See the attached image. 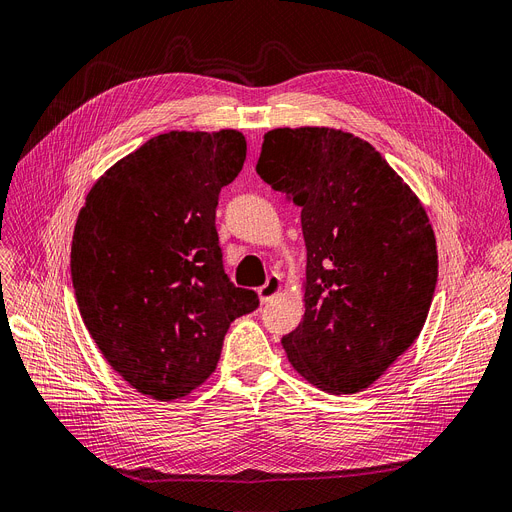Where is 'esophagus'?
<instances>
[{"label":"esophagus","mask_w":512,"mask_h":512,"mask_svg":"<svg viewBox=\"0 0 512 512\" xmlns=\"http://www.w3.org/2000/svg\"><path fill=\"white\" fill-rule=\"evenodd\" d=\"M281 290H283L281 277H279L277 273H273V275L267 277V283H264L262 288H258V296H260L262 302H269V300H273Z\"/></svg>","instance_id":"34e87169"}]
</instances>
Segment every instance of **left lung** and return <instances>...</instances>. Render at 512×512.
Returning a JSON list of instances; mask_svg holds the SVG:
<instances>
[{
    "instance_id": "8db88e82",
    "label": "left lung",
    "mask_w": 512,
    "mask_h": 512,
    "mask_svg": "<svg viewBox=\"0 0 512 512\" xmlns=\"http://www.w3.org/2000/svg\"><path fill=\"white\" fill-rule=\"evenodd\" d=\"M256 172L302 208L306 311L283 349L321 391H363L431 309L439 262L422 203L370 142L332 128L267 132Z\"/></svg>"
}]
</instances>
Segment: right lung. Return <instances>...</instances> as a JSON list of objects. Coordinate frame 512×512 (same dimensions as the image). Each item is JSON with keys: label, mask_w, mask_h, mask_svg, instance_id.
I'll return each mask as SVG.
<instances>
[{"label": "right lung", "mask_w": 512, "mask_h": 512, "mask_svg": "<svg viewBox=\"0 0 512 512\" xmlns=\"http://www.w3.org/2000/svg\"><path fill=\"white\" fill-rule=\"evenodd\" d=\"M245 149L237 130L159 134L100 176L77 216L79 313L142 395H189L216 370L231 321L258 309V294L224 273L216 231L220 189Z\"/></svg>", "instance_id": "right-lung-1"}]
</instances>
